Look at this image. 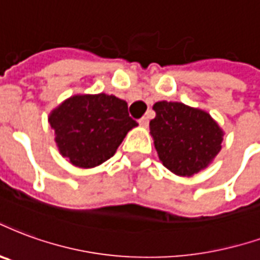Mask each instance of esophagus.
<instances>
[{
	"label": "esophagus",
	"instance_id": "1",
	"mask_svg": "<svg viewBox=\"0 0 260 260\" xmlns=\"http://www.w3.org/2000/svg\"><path fill=\"white\" fill-rule=\"evenodd\" d=\"M139 124L142 125V126H147V125H149V118H147V117H142L139 120Z\"/></svg>",
	"mask_w": 260,
	"mask_h": 260
}]
</instances>
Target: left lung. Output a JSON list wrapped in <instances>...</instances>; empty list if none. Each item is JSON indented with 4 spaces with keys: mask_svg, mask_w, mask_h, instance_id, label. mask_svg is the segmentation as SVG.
<instances>
[{
    "mask_svg": "<svg viewBox=\"0 0 260 260\" xmlns=\"http://www.w3.org/2000/svg\"><path fill=\"white\" fill-rule=\"evenodd\" d=\"M150 134L165 168L179 176H191L215 158L223 132L212 117L178 102H157Z\"/></svg>",
    "mask_w": 260,
    "mask_h": 260,
    "instance_id": "8db88e82",
    "label": "left lung"
}]
</instances>
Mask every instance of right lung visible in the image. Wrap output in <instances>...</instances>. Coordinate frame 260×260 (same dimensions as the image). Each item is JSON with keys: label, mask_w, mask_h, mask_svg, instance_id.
Instances as JSON below:
<instances>
[{"label": "right lung", "mask_w": 260, "mask_h": 260, "mask_svg": "<svg viewBox=\"0 0 260 260\" xmlns=\"http://www.w3.org/2000/svg\"><path fill=\"white\" fill-rule=\"evenodd\" d=\"M59 151L71 164L92 168L113 157L125 135L138 125L128 105L113 95H77L49 115Z\"/></svg>", "instance_id": "add662e5"}]
</instances>
